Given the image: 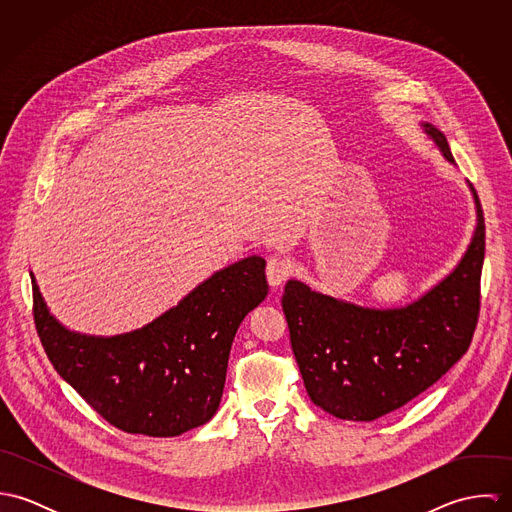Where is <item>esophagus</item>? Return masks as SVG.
Segmentation results:
<instances>
[{
  "label": "esophagus",
  "mask_w": 512,
  "mask_h": 512,
  "mask_svg": "<svg viewBox=\"0 0 512 512\" xmlns=\"http://www.w3.org/2000/svg\"><path fill=\"white\" fill-rule=\"evenodd\" d=\"M293 274V264L286 258H270L266 266V278L272 288H280Z\"/></svg>",
  "instance_id": "obj_1"
}]
</instances>
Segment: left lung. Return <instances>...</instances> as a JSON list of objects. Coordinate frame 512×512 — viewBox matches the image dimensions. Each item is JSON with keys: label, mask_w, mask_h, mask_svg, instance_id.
Returning a JSON list of instances; mask_svg holds the SVG:
<instances>
[{"label": "left lung", "mask_w": 512, "mask_h": 512, "mask_svg": "<svg viewBox=\"0 0 512 512\" xmlns=\"http://www.w3.org/2000/svg\"><path fill=\"white\" fill-rule=\"evenodd\" d=\"M441 155L455 163L445 136L422 122ZM475 230L436 286L398 307H370L288 280L282 307L293 355L311 402L335 418L372 422L428 390L455 365L473 339L485 258L479 197Z\"/></svg>", "instance_id": "8db88e82"}]
</instances>
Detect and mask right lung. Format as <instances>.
I'll list each match as a JSON object with an SVG mask.
<instances>
[{
    "label": "right lung",
    "instance_id": "right-lung-1",
    "mask_svg": "<svg viewBox=\"0 0 512 512\" xmlns=\"http://www.w3.org/2000/svg\"><path fill=\"white\" fill-rule=\"evenodd\" d=\"M264 270V258H242L144 327L112 337L65 327L31 272L37 333L61 378L106 422L128 434L175 438L219 410L234 335L268 295Z\"/></svg>",
    "mask_w": 512,
    "mask_h": 512
}]
</instances>
